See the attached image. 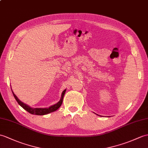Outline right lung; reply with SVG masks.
<instances>
[{
    "label": "right lung",
    "instance_id": "1",
    "mask_svg": "<svg viewBox=\"0 0 148 148\" xmlns=\"http://www.w3.org/2000/svg\"><path fill=\"white\" fill-rule=\"evenodd\" d=\"M12 90V89H11ZM66 90H65L62 93V97H61V99L60 100L58 101L57 103L55 104L52 106H50V107L49 108H31L30 106H29L28 105H27L26 104L24 103L21 101L18 98V97H16V96L15 95V94L14 93L13 91H12V94L14 95V97L15 98L16 100L17 101V102L18 103V104L21 106V107H23L24 109L25 110H26L27 112H28L29 113H32V114H34V115H46V114H48V113H50L51 112H55L60 107V106H61L62 103V101H63V98H64V94L65 92H66Z\"/></svg>",
    "mask_w": 148,
    "mask_h": 148
}]
</instances>
